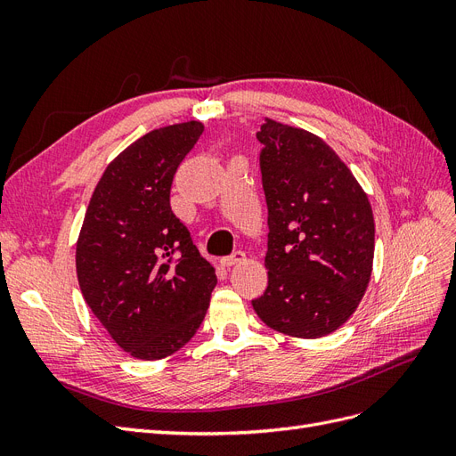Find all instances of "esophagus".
<instances>
[{
  "label": "esophagus",
  "instance_id": "1",
  "mask_svg": "<svg viewBox=\"0 0 456 456\" xmlns=\"http://www.w3.org/2000/svg\"><path fill=\"white\" fill-rule=\"evenodd\" d=\"M243 260H245V253H243V251H233L230 256L220 258V265L226 266V268H230V266H236V265H240V262H243Z\"/></svg>",
  "mask_w": 456,
  "mask_h": 456
}]
</instances>
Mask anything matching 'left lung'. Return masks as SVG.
Returning <instances> with one entry per match:
<instances>
[{"mask_svg": "<svg viewBox=\"0 0 456 456\" xmlns=\"http://www.w3.org/2000/svg\"><path fill=\"white\" fill-rule=\"evenodd\" d=\"M268 205V287L253 300L273 330L333 333L360 305L375 256L369 198L329 144L270 118L256 133Z\"/></svg>", "mask_w": 456, "mask_h": 456, "instance_id": "obj_1", "label": "left lung"}]
</instances>
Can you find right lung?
I'll use <instances>...</instances> for the list:
<instances>
[{
  "mask_svg": "<svg viewBox=\"0 0 456 456\" xmlns=\"http://www.w3.org/2000/svg\"><path fill=\"white\" fill-rule=\"evenodd\" d=\"M203 123L154 129L110 161L76 245L81 295L119 348L163 360L196 335L216 285L215 268L171 211L178 165Z\"/></svg>",
  "mask_w": 456,
  "mask_h": 456,
  "instance_id": "obj_1",
  "label": "right lung"
}]
</instances>
